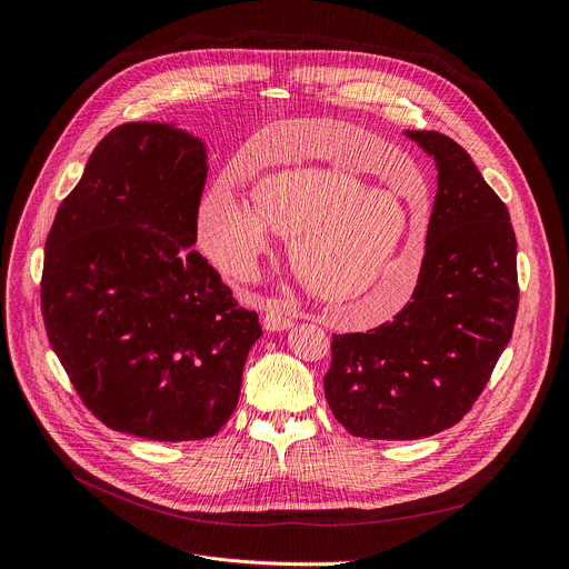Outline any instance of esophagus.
Segmentation results:
<instances>
[{
  "instance_id": "esophagus-1",
  "label": "esophagus",
  "mask_w": 569,
  "mask_h": 569,
  "mask_svg": "<svg viewBox=\"0 0 569 569\" xmlns=\"http://www.w3.org/2000/svg\"><path fill=\"white\" fill-rule=\"evenodd\" d=\"M292 327V320L288 316H283L281 311H268L263 316V329L266 331H286Z\"/></svg>"
}]
</instances>
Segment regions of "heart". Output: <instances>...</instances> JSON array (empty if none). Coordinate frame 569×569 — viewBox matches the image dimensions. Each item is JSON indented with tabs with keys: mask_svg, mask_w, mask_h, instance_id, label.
Segmentation results:
<instances>
[{
	"mask_svg": "<svg viewBox=\"0 0 569 569\" xmlns=\"http://www.w3.org/2000/svg\"><path fill=\"white\" fill-rule=\"evenodd\" d=\"M306 129L331 124L306 122ZM333 129L347 140H366L347 127ZM318 153L325 149L306 147L301 163L258 177L256 210L229 186H213L199 203L201 244L227 274L249 279L272 253L277 233L292 240V268L316 297L351 320H386L416 290L427 222L390 188L368 186L340 159L308 163Z\"/></svg>",
	"mask_w": 569,
	"mask_h": 569,
	"instance_id": "1",
	"label": "heart"
}]
</instances>
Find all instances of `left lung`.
<instances>
[{
    "instance_id": "obj_1",
    "label": "left lung",
    "mask_w": 569,
    "mask_h": 569,
    "mask_svg": "<svg viewBox=\"0 0 569 569\" xmlns=\"http://www.w3.org/2000/svg\"><path fill=\"white\" fill-rule=\"evenodd\" d=\"M438 166L418 286L368 333H333L325 395L356 438L418 440L468 416L518 316V242L506 203L440 131H406Z\"/></svg>"
}]
</instances>
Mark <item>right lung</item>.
Returning a JSON list of instances; mask_svg holds the SVG:
<instances>
[{"label": "right lung", "mask_w": 569, "mask_h": 569, "mask_svg": "<svg viewBox=\"0 0 569 569\" xmlns=\"http://www.w3.org/2000/svg\"><path fill=\"white\" fill-rule=\"evenodd\" d=\"M199 138L127 122L99 140L44 242L40 308L51 349L92 416L159 442L216 436L261 338L194 251L206 183Z\"/></svg>", "instance_id": "obj_1"}]
</instances>
